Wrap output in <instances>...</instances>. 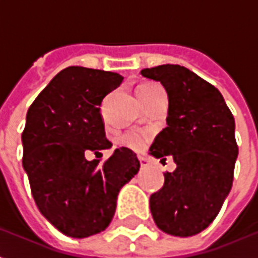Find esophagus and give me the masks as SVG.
<instances>
[{"label": "esophagus", "instance_id": "1", "mask_svg": "<svg viewBox=\"0 0 258 258\" xmlns=\"http://www.w3.org/2000/svg\"><path fill=\"white\" fill-rule=\"evenodd\" d=\"M138 160H140L141 167H148L149 166V160L145 159V157H138Z\"/></svg>", "mask_w": 258, "mask_h": 258}]
</instances>
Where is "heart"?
<instances>
[{
    "mask_svg": "<svg viewBox=\"0 0 258 258\" xmlns=\"http://www.w3.org/2000/svg\"><path fill=\"white\" fill-rule=\"evenodd\" d=\"M137 94H138V98H140L141 103L144 105L146 102L155 99L157 96L166 95V91L163 90V87H160L159 84H153V83H146V84H142L138 87L137 90ZM118 145L123 146V148H128L131 151L140 152L142 151L144 148L148 144V137L142 133H138V131H128L125 134L120 135L118 137Z\"/></svg>",
    "mask_w": 258,
    "mask_h": 258,
    "instance_id": "1",
    "label": "heart"
}]
</instances>
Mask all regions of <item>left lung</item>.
Masks as SVG:
<instances>
[{
    "label": "left lung",
    "instance_id": "left-lung-1",
    "mask_svg": "<svg viewBox=\"0 0 258 258\" xmlns=\"http://www.w3.org/2000/svg\"><path fill=\"white\" fill-rule=\"evenodd\" d=\"M168 95L167 127L151 146L155 157L173 156L177 168L151 196L156 225L174 236H192L214 221L232 188L238 157L235 120L221 92L189 69L160 64L144 69Z\"/></svg>",
    "mask_w": 258,
    "mask_h": 258
}]
</instances>
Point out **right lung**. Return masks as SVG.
I'll use <instances>...</instances> for the list:
<instances>
[{
    "label": "right lung",
    "instance_id": "1",
    "mask_svg": "<svg viewBox=\"0 0 258 258\" xmlns=\"http://www.w3.org/2000/svg\"><path fill=\"white\" fill-rule=\"evenodd\" d=\"M117 73L70 66L31 103L22 133L23 167L41 214L60 232L87 238L112 221L117 195L140 170V160L118 148L105 162L85 155L109 149L101 116L103 98L121 84Z\"/></svg>",
    "mask_w": 258,
    "mask_h": 258
}]
</instances>
